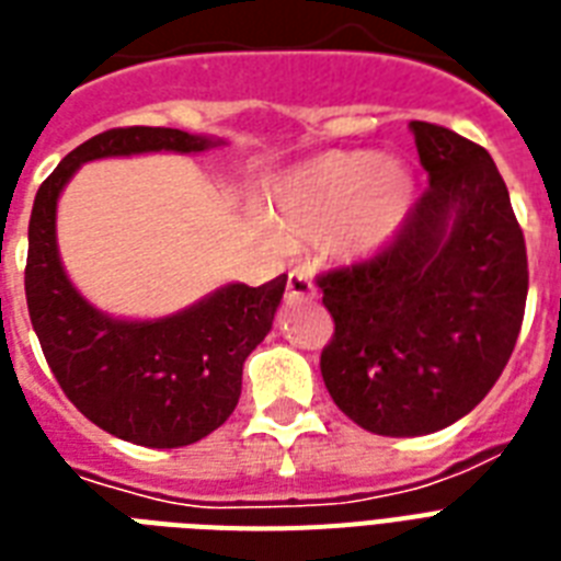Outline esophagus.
Returning a JSON list of instances; mask_svg holds the SVG:
<instances>
[{
    "label": "esophagus",
    "mask_w": 561,
    "mask_h": 561,
    "mask_svg": "<svg viewBox=\"0 0 561 561\" xmlns=\"http://www.w3.org/2000/svg\"><path fill=\"white\" fill-rule=\"evenodd\" d=\"M286 298L289 301H298V298H316V284H312V277L301 268H295L289 272V280H286Z\"/></svg>",
    "instance_id": "34e87169"
}]
</instances>
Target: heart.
Returning a JSON list of instances; mask_svg holds the SVG:
<instances>
[{
    "mask_svg": "<svg viewBox=\"0 0 561 561\" xmlns=\"http://www.w3.org/2000/svg\"><path fill=\"white\" fill-rule=\"evenodd\" d=\"M419 202V184L398 160L371 149L328 151L295 167L277 184V216L295 231L333 228L345 257H371L403 231Z\"/></svg>",
    "mask_w": 561,
    "mask_h": 561,
    "instance_id": "1",
    "label": "heart"
}]
</instances>
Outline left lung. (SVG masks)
I'll return each instance as SVG.
<instances>
[{
    "instance_id": "1",
    "label": "left lung",
    "mask_w": 561,
    "mask_h": 561,
    "mask_svg": "<svg viewBox=\"0 0 561 561\" xmlns=\"http://www.w3.org/2000/svg\"><path fill=\"white\" fill-rule=\"evenodd\" d=\"M427 193L366 263L319 277L333 316L330 398L368 433L427 436L474 410L518 342L527 245L492 154L410 123Z\"/></svg>"
}]
</instances>
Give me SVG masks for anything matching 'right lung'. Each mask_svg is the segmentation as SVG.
Instances as JSON below:
<instances>
[{
	"label": "right lung",
	"mask_w": 561,
	"mask_h": 561,
	"mask_svg": "<svg viewBox=\"0 0 561 561\" xmlns=\"http://www.w3.org/2000/svg\"><path fill=\"white\" fill-rule=\"evenodd\" d=\"M221 146L178 128H111L81 142L37 190L28 221L25 301L51 375L78 412L142 447L210 436L242 392V363L272 330L286 275L263 286L225 284L163 319H116L87 301L58 254V198L81 163L149 151L198 154Z\"/></svg>",
	"instance_id": "right-lung-1"
}]
</instances>
